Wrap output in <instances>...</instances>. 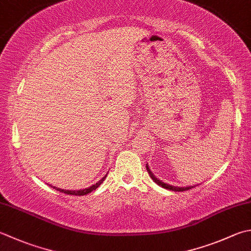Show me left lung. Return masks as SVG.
I'll list each match as a JSON object with an SVG mask.
<instances>
[{"instance_id": "1", "label": "left lung", "mask_w": 251, "mask_h": 251, "mask_svg": "<svg viewBox=\"0 0 251 251\" xmlns=\"http://www.w3.org/2000/svg\"><path fill=\"white\" fill-rule=\"evenodd\" d=\"M146 168H147V171H148L150 177L154 180V183H156L159 186H161V187H163L165 189H170V190H173V191H185V190L191 189V188H194V187H196V186H197V185H196V186H188V187H175V186H172V185H169V184H166V183H163V181H162L161 179L156 178L155 176L153 175V173H152V172L149 170L148 164L146 165Z\"/></svg>"}]
</instances>
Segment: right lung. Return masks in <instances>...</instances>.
Masks as SVG:
<instances>
[{
    "label": "right lung",
    "instance_id": "obj_1",
    "mask_svg": "<svg viewBox=\"0 0 251 251\" xmlns=\"http://www.w3.org/2000/svg\"><path fill=\"white\" fill-rule=\"evenodd\" d=\"M105 177H106V175L104 176V177H102L99 181H98V183H96L95 185H92V186H90V187H88V188H85V189H80V190H66V189H61V188H57V187H55V186H51V187H53L54 189L55 190H57V191H61V193H64V194H66V195H74V196H85V195H87V194H89V193H91V191H93V190H96L98 187H99V186L103 183V180L105 179Z\"/></svg>",
    "mask_w": 251,
    "mask_h": 251
}]
</instances>
